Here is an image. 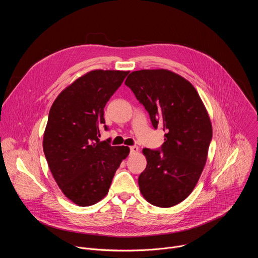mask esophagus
<instances>
[{
    "label": "esophagus",
    "mask_w": 258,
    "mask_h": 258,
    "mask_svg": "<svg viewBox=\"0 0 258 258\" xmlns=\"http://www.w3.org/2000/svg\"><path fill=\"white\" fill-rule=\"evenodd\" d=\"M138 151H139V147H138V146L134 145V146H131V147H130V152H131V154H135V153H137Z\"/></svg>",
    "instance_id": "34e87169"
}]
</instances>
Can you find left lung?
<instances>
[{
    "label": "left lung",
    "mask_w": 258,
    "mask_h": 258,
    "mask_svg": "<svg viewBox=\"0 0 258 258\" xmlns=\"http://www.w3.org/2000/svg\"><path fill=\"white\" fill-rule=\"evenodd\" d=\"M125 85L165 132L159 149L145 148L147 166L139 176L142 195L158 207H171L194 190L207 159L212 126L195 88L165 69L133 71Z\"/></svg>",
    "instance_id": "8db88e82"
}]
</instances>
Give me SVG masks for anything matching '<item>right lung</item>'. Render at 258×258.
Segmentation results:
<instances>
[{
    "label": "right lung",
    "mask_w": 258,
    "mask_h": 258,
    "mask_svg": "<svg viewBox=\"0 0 258 258\" xmlns=\"http://www.w3.org/2000/svg\"><path fill=\"white\" fill-rule=\"evenodd\" d=\"M130 71L94 70L66 88L54 101L44 135V153L63 194L80 206L102 200L115 171L128 155L125 146L101 142L108 131L104 107Z\"/></svg>",
    "instance_id": "right-lung-1"
}]
</instances>
